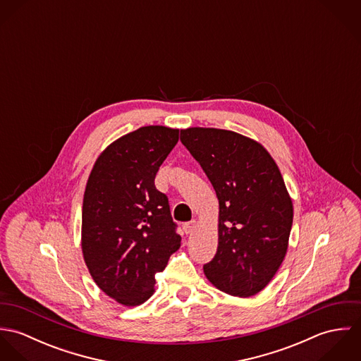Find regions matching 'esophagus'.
<instances>
[{
    "instance_id": "34e87169",
    "label": "esophagus",
    "mask_w": 361,
    "mask_h": 361,
    "mask_svg": "<svg viewBox=\"0 0 361 361\" xmlns=\"http://www.w3.org/2000/svg\"><path fill=\"white\" fill-rule=\"evenodd\" d=\"M183 232L186 233V235H189V233H192L193 231H195V228H196V221H190V222H186V224H183Z\"/></svg>"
}]
</instances>
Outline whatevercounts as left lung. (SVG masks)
Wrapping results in <instances>:
<instances>
[{"instance_id":"8db88e82","label":"left lung","mask_w":361,"mask_h":361,"mask_svg":"<svg viewBox=\"0 0 361 361\" xmlns=\"http://www.w3.org/2000/svg\"><path fill=\"white\" fill-rule=\"evenodd\" d=\"M180 142L200 164L219 203L218 249L208 281L232 296L261 292L279 269L289 243L293 204L274 158L232 130L189 128Z\"/></svg>"}]
</instances>
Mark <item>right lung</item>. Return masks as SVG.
<instances>
[{"mask_svg":"<svg viewBox=\"0 0 361 361\" xmlns=\"http://www.w3.org/2000/svg\"><path fill=\"white\" fill-rule=\"evenodd\" d=\"M179 129L152 125L111 143L90 172L82 209V252L97 286L133 307L154 293V275L180 247L168 197L155 189Z\"/></svg>","mask_w":361,"mask_h":361,"instance_id":"add662e5","label":"right lung"}]
</instances>
